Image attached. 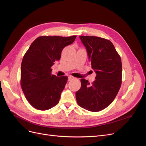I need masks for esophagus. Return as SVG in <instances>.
Masks as SVG:
<instances>
[{"label": "esophagus", "instance_id": "34e87169", "mask_svg": "<svg viewBox=\"0 0 146 146\" xmlns=\"http://www.w3.org/2000/svg\"><path fill=\"white\" fill-rule=\"evenodd\" d=\"M73 79H74V77H72V76H69L68 77V80L69 81L72 80H73Z\"/></svg>", "mask_w": 146, "mask_h": 146}]
</instances>
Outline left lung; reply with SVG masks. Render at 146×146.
I'll list each match as a JSON object with an SVG mask.
<instances>
[{
  "label": "left lung",
  "instance_id": "8db88e82",
  "mask_svg": "<svg viewBox=\"0 0 146 146\" xmlns=\"http://www.w3.org/2000/svg\"><path fill=\"white\" fill-rule=\"evenodd\" d=\"M85 46L92 69L96 73L91 84L81 79L76 93L77 104L90 111H99L112 103L122 83L121 57L108 39L94 36H80Z\"/></svg>",
  "mask_w": 146,
  "mask_h": 146
}]
</instances>
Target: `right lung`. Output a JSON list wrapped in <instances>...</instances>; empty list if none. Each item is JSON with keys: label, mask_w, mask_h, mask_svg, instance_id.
<instances>
[{"label": "right lung", "mask_w": 146, "mask_h": 146, "mask_svg": "<svg viewBox=\"0 0 146 146\" xmlns=\"http://www.w3.org/2000/svg\"><path fill=\"white\" fill-rule=\"evenodd\" d=\"M76 36H42L32 43L21 63V86L33 107L47 110L59 102L67 76L52 75L51 67L60 59L63 48L72 44Z\"/></svg>", "instance_id": "add662e5"}]
</instances>
